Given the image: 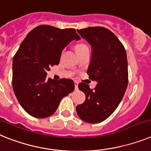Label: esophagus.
<instances>
[{"label": "esophagus", "mask_w": 151, "mask_h": 151, "mask_svg": "<svg viewBox=\"0 0 151 151\" xmlns=\"http://www.w3.org/2000/svg\"><path fill=\"white\" fill-rule=\"evenodd\" d=\"M74 86H75V90L78 89V82H74Z\"/></svg>", "instance_id": "1"}]
</instances>
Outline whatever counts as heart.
<instances>
[{
    "mask_svg": "<svg viewBox=\"0 0 151 151\" xmlns=\"http://www.w3.org/2000/svg\"><path fill=\"white\" fill-rule=\"evenodd\" d=\"M85 47H87L85 45H83V44H79V45H78V47H77V50H81V49H83V48Z\"/></svg>",
    "mask_w": 151,
    "mask_h": 151,
    "instance_id": "obj_1",
    "label": "heart"
}]
</instances>
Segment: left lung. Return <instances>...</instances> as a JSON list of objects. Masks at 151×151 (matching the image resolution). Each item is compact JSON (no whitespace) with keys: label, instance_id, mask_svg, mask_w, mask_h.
<instances>
[{"label":"left lung","instance_id":"1","mask_svg":"<svg viewBox=\"0 0 151 151\" xmlns=\"http://www.w3.org/2000/svg\"><path fill=\"white\" fill-rule=\"evenodd\" d=\"M77 31L91 47L87 74L97 85L92 91L87 84H78L86 99L76 111L83 121L97 124L112 114L124 95L128 83L126 50L116 35L105 27H91Z\"/></svg>","mask_w":151,"mask_h":151}]
</instances>
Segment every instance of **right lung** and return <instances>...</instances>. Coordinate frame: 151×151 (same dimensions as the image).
I'll use <instances>...</instances> for the list:
<instances>
[{"label": "right lung", "instance_id": "1", "mask_svg": "<svg viewBox=\"0 0 151 151\" xmlns=\"http://www.w3.org/2000/svg\"><path fill=\"white\" fill-rule=\"evenodd\" d=\"M81 39L73 28L40 25L33 29L14 57L12 85L19 104L30 116L47 117L64 97L74 90L72 80L47 78L50 67L58 65L62 51Z\"/></svg>", "mask_w": 151, "mask_h": 151}]
</instances>
